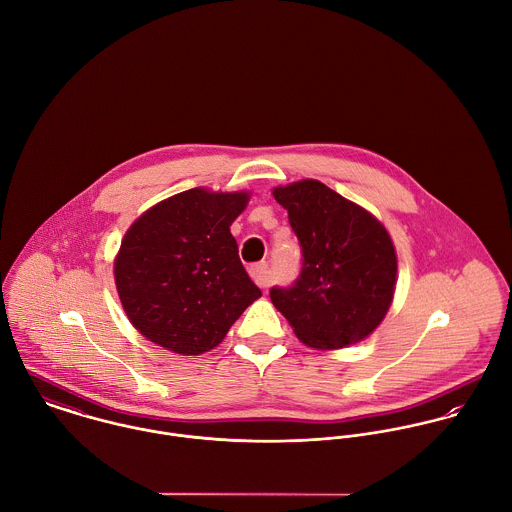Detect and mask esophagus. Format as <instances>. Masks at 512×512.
Here are the masks:
<instances>
[{
	"label": "esophagus",
	"mask_w": 512,
	"mask_h": 512,
	"mask_svg": "<svg viewBox=\"0 0 512 512\" xmlns=\"http://www.w3.org/2000/svg\"><path fill=\"white\" fill-rule=\"evenodd\" d=\"M250 276H252V280L256 282V286L266 288L268 282H270V266H268V262H258V264H254V266L250 268Z\"/></svg>",
	"instance_id": "1"
}]
</instances>
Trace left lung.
Returning <instances> with one entry per match:
<instances>
[{"instance_id":"1","label":"left lung","mask_w":512,"mask_h":512,"mask_svg":"<svg viewBox=\"0 0 512 512\" xmlns=\"http://www.w3.org/2000/svg\"><path fill=\"white\" fill-rule=\"evenodd\" d=\"M301 246L292 286L270 290L297 339L343 349L384 319L396 286V252L386 228L363 207L315 179L274 189Z\"/></svg>"}]
</instances>
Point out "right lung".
Here are the masks:
<instances>
[{"label": "right lung", "mask_w": 512, "mask_h": 512, "mask_svg": "<svg viewBox=\"0 0 512 512\" xmlns=\"http://www.w3.org/2000/svg\"><path fill=\"white\" fill-rule=\"evenodd\" d=\"M246 203L248 193L189 189L130 226L114 278L126 315L149 341L179 355L211 351L262 295L230 234Z\"/></svg>", "instance_id": "obj_1"}]
</instances>
